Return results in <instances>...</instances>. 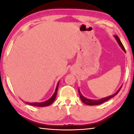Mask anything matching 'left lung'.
<instances>
[{
  "mask_svg": "<svg viewBox=\"0 0 134 134\" xmlns=\"http://www.w3.org/2000/svg\"><path fill=\"white\" fill-rule=\"evenodd\" d=\"M115 39L116 40L117 42H118V44L120 45V46L121 47V49L123 50L124 52H126V50L125 49H124V47L123 46V45H122V44L121 42L120 38H119L118 36L116 35H115ZM122 86L120 88L118 91H116V93H114V94H112V95H110V96H107V97H105V98H102V99H98V100H93V99H87L84 97L83 95L81 94V93H80V91H79V95H80V99L82 100V101L83 102L84 104H86V105H99V104L103 103V102L107 101V100H109L110 99H111V98H113V96H116V95L118 94L119 91H120L121 88Z\"/></svg>",
  "mask_w": 134,
  "mask_h": 134,
  "instance_id": "obj_1",
  "label": "left lung"
}]
</instances>
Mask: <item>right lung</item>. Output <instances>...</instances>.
<instances>
[{"label": "right lung", "mask_w": 134, "mask_h": 134, "mask_svg": "<svg viewBox=\"0 0 134 134\" xmlns=\"http://www.w3.org/2000/svg\"><path fill=\"white\" fill-rule=\"evenodd\" d=\"M58 84H59V82H58L57 85L56 89L55 90V92L53 95L51 97V98H49L48 100H46V101L44 102H26V104H29V105H34V106H37V107H46V106H48L49 105H51V104L54 101L55 99L56 98L57 96V90H58Z\"/></svg>", "instance_id": "1"}]
</instances>
